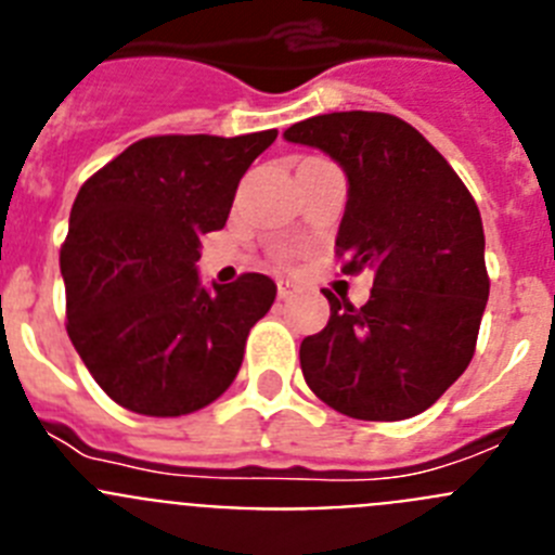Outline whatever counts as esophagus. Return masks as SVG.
Instances as JSON below:
<instances>
[{"label": "esophagus", "mask_w": 555, "mask_h": 555, "mask_svg": "<svg viewBox=\"0 0 555 555\" xmlns=\"http://www.w3.org/2000/svg\"><path fill=\"white\" fill-rule=\"evenodd\" d=\"M292 294H294V283L278 281V297H281V300H286V297H292Z\"/></svg>", "instance_id": "obj_1"}]
</instances>
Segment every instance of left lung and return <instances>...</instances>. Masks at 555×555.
I'll list each match as a JSON object with an SVG mask.
<instances>
[{"label":"left lung","mask_w":555,"mask_h":555,"mask_svg":"<svg viewBox=\"0 0 555 555\" xmlns=\"http://www.w3.org/2000/svg\"><path fill=\"white\" fill-rule=\"evenodd\" d=\"M283 139L345 169L336 255L345 274H375L361 308L325 292L331 320L300 345L306 384L352 420L423 414L473 361L489 300L473 194L423 132L391 113H325Z\"/></svg>","instance_id":"8db88e82"}]
</instances>
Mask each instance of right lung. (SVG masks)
<instances>
[{
  "mask_svg": "<svg viewBox=\"0 0 555 555\" xmlns=\"http://www.w3.org/2000/svg\"><path fill=\"white\" fill-rule=\"evenodd\" d=\"M278 130L152 135L82 183L61 247L66 331L111 400L144 416L214 403L278 286L247 272L203 288L199 238L228 222L238 180Z\"/></svg>",
  "mask_w": 555,
  "mask_h": 555,
  "instance_id": "1",
  "label": "right lung"
}]
</instances>
